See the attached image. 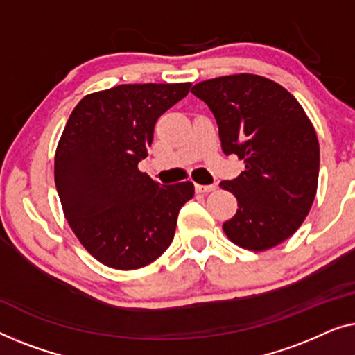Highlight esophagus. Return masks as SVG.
<instances>
[{
	"label": "esophagus",
	"instance_id": "34e87169",
	"mask_svg": "<svg viewBox=\"0 0 355 355\" xmlns=\"http://www.w3.org/2000/svg\"><path fill=\"white\" fill-rule=\"evenodd\" d=\"M216 184H196V191L198 193H211V191H216Z\"/></svg>",
	"mask_w": 355,
	"mask_h": 355
}]
</instances>
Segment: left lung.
I'll return each instance as SVG.
<instances>
[{
	"instance_id": "1",
	"label": "left lung",
	"mask_w": 355,
	"mask_h": 355,
	"mask_svg": "<svg viewBox=\"0 0 355 355\" xmlns=\"http://www.w3.org/2000/svg\"><path fill=\"white\" fill-rule=\"evenodd\" d=\"M191 93L216 117L223 153L244 161L241 175L220 183L239 207L223 232L248 251L278 246L317 194L320 146L311 119L286 88L254 73L204 80Z\"/></svg>"
}]
</instances>
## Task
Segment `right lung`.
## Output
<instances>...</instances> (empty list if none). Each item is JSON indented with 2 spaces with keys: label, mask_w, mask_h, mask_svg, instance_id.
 <instances>
[{
  "label": "right lung",
  "mask_w": 355,
  "mask_h": 355,
  "mask_svg": "<svg viewBox=\"0 0 355 355\" xmlns=\"http://www.w3.org/2000/svg\"><path fill=\"white\" fill-rule=\"evenodd\" d=\"M191 83H133L89 93L69 117L54 182L80 244L104 266L137 270L171 246L194 184H161L138 168L154 125Z\"/></svg>",
  "instance_id": "obj_1"
}]
</instances>
